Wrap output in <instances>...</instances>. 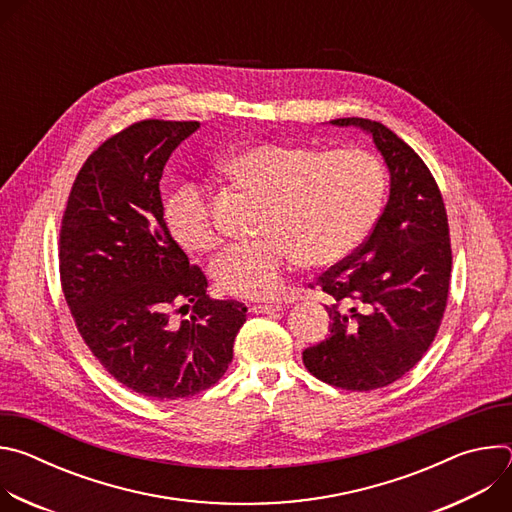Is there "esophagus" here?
<instances>
[{
    "mask_svg": "<svg viewBox=\"0 0 512 512\" xmlns=\"http://www.w3.org/2000/svg\"><path fill=\"white\" fill-rule=\"evenodd\" d=\"M249 310L253 314H275V312H281L283 308L279 304H253Z\"/></svg>",
    "mask_w": 512,
    "mask_h": 512,
    "instance_id": "1",
    "label": "esophagus"
}]
</instances>
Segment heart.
I'll use <instances>...</instances> for the list:
<instances>
[{"label":"heart","mask_w":512,"mask_h":512,"mask_svg":"<svg viewBox=\"0 0 512 512\" xmlns=\"http://www.w3.org/2000/svg\"><path fill=\"white\" fill-rule=\"evenodd\" d=\"M237 188L263 198L257 241L216 257L212 277L225 294L271 300L300 257L330 265L350 255L373 229L385 198V172L360 150L320 152L300 143L261 141L221 166ZM172 239L188 253H208L221 237L202 188L180 186L166 204Z\"/></svg>","instance_id":"obj_1"}]
</instances>
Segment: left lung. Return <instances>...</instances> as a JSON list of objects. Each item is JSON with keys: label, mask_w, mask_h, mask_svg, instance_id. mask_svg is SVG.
Wrapping results in <instances>:
<instances>
[{"label": "left lung", "mask_w": 512, "mask_h": 512, "mask_svg": "<svg viewBox=\"0 0 512 512\" xmlns=\"http://www.w3.org/2000/svg\"><path fill=\"white\" fill-rule=\"evenodd\" d=\"M334 127L367 133L389 170V200L354 255L326 271L330 334L304 350L306 369L346 391L387 387L421 360L440 328L452 271L446 206L423 160L379 121Z\"/></svg>", "instance_id": "left-lung-1"}]
</instances>
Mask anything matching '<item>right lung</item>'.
I'll return each mask as SVG.
<instances>
[{
  "mask_svg": "<svg viewBox=\"0 0 512 512\" xmlns=\"http://www.w3.org/2000/svg\"><path fill=\"white\" fill-rule=\"evenodd\" d=\"M198 121H141L107 139L72 184L60 229V279L77 328L127 389L158 401L196 395L233 360L245 304L210 300L164 221L160 180ZM193 304L190 321L169 310Z\"/></svg>",
  "mask_w": 512,
  "mask_h": 512,
  "instance_id": "right-lung-1",
  "label": "right lung"
}]
</instances>
